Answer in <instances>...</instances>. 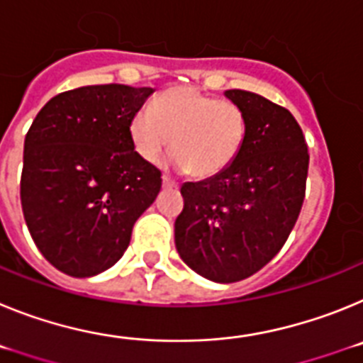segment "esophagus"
I'll return each instance as SVG.
<instances>
[{
  "mask_svg": "<svg viewBox=\"0 0 363 363\" xmlns=\"http://www.w3.org/2000/svg\"><path fill=\"white\" fill-rule=\"evenodd\" d=\"M162 184H163V187H165V189H176V187H178V184H176V182H172V179L169 178V176H165V174L162 176Z\"/></svg>",
  "mask_w": 363,
  "mask_h": 363,
  "instance_id": "1",
  "label": "esophagus"
}]
</instances>
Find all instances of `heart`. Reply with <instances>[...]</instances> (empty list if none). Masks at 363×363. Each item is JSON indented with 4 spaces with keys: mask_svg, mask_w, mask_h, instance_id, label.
<instances>
[{
    "mask_svg": "<svg viewBox=\"0 0 363 363\" xmlns=\"http://www.w3.org/2000/svg\"><path fill=\"white\" fill-rule=\"evenodd\" d=\"M129 138L143 162L158 163L171 142L172 163L178 169L211 178L233 165L242 152L247 116L234 101L178 86L130 118Z\"/></svg>",
    "mask_w": 363,
    "mask_h": 363,
    "instance_id": "1",
    "label": "heart"
}]
</instances>
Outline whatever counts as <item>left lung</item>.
<instances>
[{
	"instance_id": "obj_1",
	"label": "left lung",
	"mask_w": 363,
	"mask_h": 363,
	"mask_svg": "<svg viewBox=\"0 0 363 363\" xmlns=\"http://www.w3.org/2000/svg\"><path fill=\"white\" fill-rule=\"evenodd\" d=\"M243 108L247 140L230 167L182 185L174 242L185 264L207 280L233 284L267 265L298 220L309 152L287 108L249 91H225Z\"/></svg>"
}]
</instances>
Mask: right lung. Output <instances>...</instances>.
Instances as JSON below:
<instances>
[{"label": "right lung", "mask_w": 363, "mask_h": 363, "mask_svg": "<svg viewBox=\"0 0 363 363\" xmlns=\"http://www.w3.org/2000/svg\"><path fill=\"white\" fill-rule=\"evenodd\" d=\"M152 92L120 83L62 92L25 136L19 196L28 233L69 277H94L116 264L162 189V172L129 138L130 118Z\"/></svg>", "instance_id": "add662e5"}]
</instances>
